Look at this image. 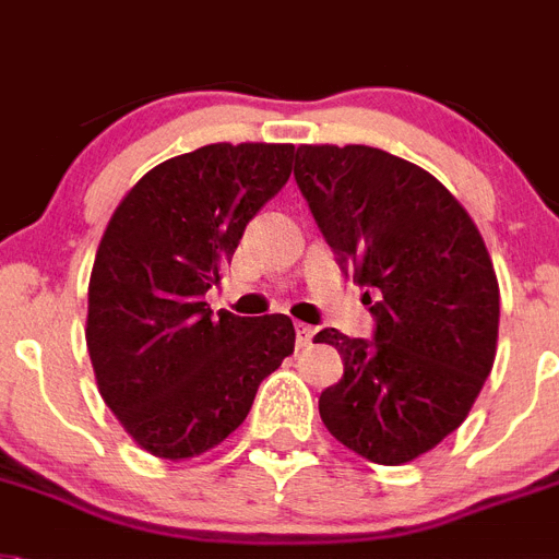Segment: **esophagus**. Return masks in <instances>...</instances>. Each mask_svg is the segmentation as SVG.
Returning <instances> with one entry per match:
<instances>
[{"label": "esophagus", "instance_id": "34e87169", "mask_svg": "<svg viewBox=\"0 0 559 559\" xmlns=\"http://www.w3.org/2000/svg\"><path fill=\"white\" fill-rule=\"evenodd\" d=\"M312 337H316V326H309V323H295V341L298 346H309L312 344Z\"/></svg>", "mask_w": 559, "mask_h": 559}]
</instances>
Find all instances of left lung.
I'll list each match as a JSON object with an SVG mask.
<instances>
[{
	"mask_svg": "<svg viewBox=\"0 0 559 559\" xmlns=\"http://www.w3.org/2000/svg\"><path fill=\"white\" fill-rule=\"evenodd\" d=\"M295 181L360 287L372 337L321 330L344 378L318 409L335 440L381 466L435 449L466 420L497 352L500 287L475 222L424 167L367 144H301Z\"/></svg>",
	"mask_w": 559,
	"mask_h": 559,
	"instance_id": "left-lung-1",
	"label": "left lung"
}]
</instances>
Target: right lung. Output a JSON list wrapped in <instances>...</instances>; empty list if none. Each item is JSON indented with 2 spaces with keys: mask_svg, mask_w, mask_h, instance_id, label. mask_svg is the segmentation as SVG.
Instances as JSON below:
<instances>
[{
  "mask_svg": "<svg viewBox=\"0 0 559 559\" xmlns=\"http://www.w3.org/2000/svg\"><path fill=\"white\" fill-rule=\"evenodd\" d=\"M293 156V144H207L153 167L112 213L84 335L98 392L144 452L185 461L218 447L293 355L287 316H213L204 301Z\"/></svg>",
  "mask_w": 559,
  "mask_h": 559,
  "instance_id": "right-lung-1",
  "label": "right lung"
}]
</instances>
